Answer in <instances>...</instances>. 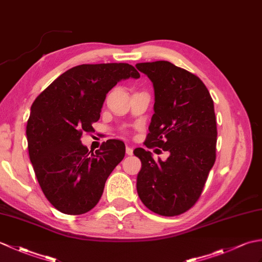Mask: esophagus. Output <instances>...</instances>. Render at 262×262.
<instances>
[{
  "instance_id": "34e87169",
  "label": "esophagus",
  "mask_w": 262,
  "mask_h": 262,
  "mask_svg": "<svg viewBox=\"0 0 262 262\" xmlns=\"http://www.w3.org/2000/svg\"><path fill=\"white\" fill-rule=\"evenodd\" d=\"M126 154L127 155H133V148L130 146H126Z\"/></svg>"
}]
</instances>
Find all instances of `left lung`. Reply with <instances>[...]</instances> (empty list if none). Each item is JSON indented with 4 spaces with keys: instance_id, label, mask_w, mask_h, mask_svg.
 <instances>
[{
    "instance_id": "1",
    "label": "left lung",
    "mask_w": 262,
    "mask_h": 262,
    "mask_svg": "<svg viewBox=\"0 0 262 262\" xmlns=\"http://www.w3.org/2000/svg\"><path fill=\"white\" fill-rule=\"evenodd\" d=\"M154 88V115L145 145L170 153L155 161L142 147L137 193L146 207L162 216H177L197 203L216 159L214 102L198 76L166 60L138 63Z\"/></svg>"
}]
</instances>
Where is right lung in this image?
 Listing matches in <instances>:
<instances>
[{
  "label": "right lung",
  "mask_w": 262,
  "mask_h": 262,
  "mask_svg": "<svg viewBox=\"0 0 262 262\" xmlns=\"http://www.w3.org/2000/svg\"><path fill=\"white\" fill-rule=\"evenodd\" d=\"M140 76L126 63L83 64L59 75L33 101L27 122L29 158L43 194L62 213L91 210L124 159L121 141L108 140L93 152L80 140L83 132H92L111 89Z\"/></svg>",
  "instance_id": "obj_1"
}]
</instances>
